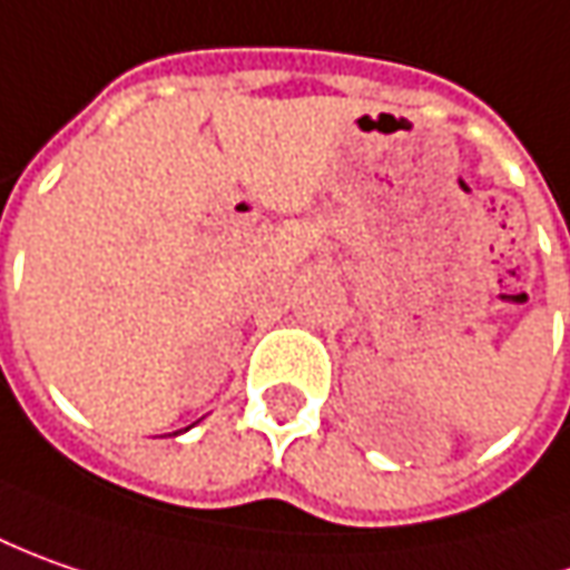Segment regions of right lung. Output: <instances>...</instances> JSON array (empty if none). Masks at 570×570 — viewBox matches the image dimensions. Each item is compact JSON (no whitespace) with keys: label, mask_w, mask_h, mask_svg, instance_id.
Returning <instances> with one entry per match:
<instances>
[{"label":"right lung","mask_w":570,"mask_h":570,"mask_svg":"<svg viewBox=\"0 0 570 570\" xmlns=\"http://www.w3.org/2000/svg\"><path fill=\"white\" fill-rule=\"evenodd\" d=\"M183 432H186V429H183ZM173 435H176V432H173Z\"/></svg>","instance_id":"obj_1"}]
</instances>
